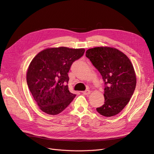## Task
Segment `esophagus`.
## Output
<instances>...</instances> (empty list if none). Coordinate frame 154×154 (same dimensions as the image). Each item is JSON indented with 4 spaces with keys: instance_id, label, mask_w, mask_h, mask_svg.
<instances>
[{
    "instance_id": "1",
    "label": "esophagus",
    "mask_w": 154,
    "mask_h": 154,
    "mask_svg": "<svg viewBox=\"0 0 154 154\" xmlns=\"http://www.w3.org/2000/svg\"><path fill=\"white\" fill-rule=\"evenodd\" d=\"M82 93L84 95H88L91 93V91H89V90H86V91H83L82 92Z\"/></svg>"
}]
</instances>
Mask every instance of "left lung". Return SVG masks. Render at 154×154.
<instances>
[{"label": "left lung", "mask_w": 154, "mask_h": 154, "mask_svg": "<svg viewBox=\"0 0 154 154\" xmlns=\"http://www.w3.org/2000/svg\"><path fill=\"white\" fill-rule=\"evenodd\" d=\"M86 57L100 72L105 84V102L97 112L106 117L118 114L128 104L136 88L131 62L120 51L109 47L88 49Z\"/></svg>", "instance_id": "obj_1"}]
</instances>
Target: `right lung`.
<instances>
[{
	"label": "right lung",
	"instance_id": "right-lung-1",
	"mask_svg": "<svg viewBox=\"0 0 154 154\" xmlns=\"http://www.w3.org/2000/svg\"><path fill=\"white\" fill-rule=\"evenodd\" d=\"M84 53V49L49 48L32 59L27 72V83L44 112L58 114L75 97L76 94L69 91L68 72L73 62Z\"/></svg>",
	"mask_w": 154,
	"mask_h": 154
}]
</instances>
